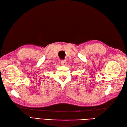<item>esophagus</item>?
Returning a JSON list of instances; mask_svg holds the SVG:
<instances>
[{
	"label": "esophagus",
	"instance_id": "esophagus-1",
	"mask_svg": "<svg viewBox=\"0 0 127 127\" xmlns=\"http://www.w3.org/2000/svg\"><path fill=\"white\" fill-rule=\"evenodd\" d=\"M61 64L62 65H66V63H67V62H66V61H65V60H62V61H61Z\"/></svg>",
	"mask_w": 127,
	"mask_h": 127
}]
</instances>
